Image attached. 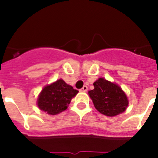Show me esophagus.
Returning <instances> with one entry per match:
<instances>
[{
	"label": "esophagus",
	"instance_id": "34e87169",
	"mask_svg": "<svg viewBox=\"0 0 158 158\" xmlns=\"http://www.w3.org/2000/svg\"><path fill=\"white\" fill-rule=\"evenodd\" d=\"M80 91H82V92H87V91H88V87H87L86 85H84V86L83 87V88H82L81 89H80Z\"/></svg>",
	"mask_w": 158,
	"mask_h": 158
}]
</instances>
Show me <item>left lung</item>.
I'll return each instance as SVG.
<instances>
[{"label":"left lung","mask_w":158,"mask_h":158,"mask_svg":"<svg viewBox=\"0 0 158 158\" xmlns=\"http://www.w3.org/2000/svg\"><path fill=\"white\" fill-rule=\"evenodd\" d=\"M94 86L89 94L99 112L106 116H115L126 110L129 101L119 85L99 78L94 82Z\"/></svg>","instance_id":"obj_1"}]
</instances>
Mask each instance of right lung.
<instances>
[{
    "label": "right lung",
    "mask_w": 158,
    "mask_h": 158,
    "mask_svg": "<svg viewBox=\"0 0 158 158\" xmlns=\"http://www.w3.org/2000/svg\"><path fill=\"white\" fill-rule=\"evenodd\" d=\"M78 93L63 79H58L43 88L38 98V108L49 115H57L66 110Z\"/></svg>",
    "instance_id": "1"
}]
</instances>
